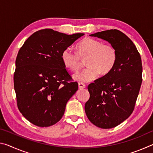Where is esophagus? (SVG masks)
Returning a JSON list of instances; mask_svg holds the SVG:
<instances>
[{
	"label": "esophagus",
	"mask_w": 153,
	"mask_h": 153,
	"mask_svg": "<svg viewBox=\"0 0 153 153\" xmlns=\"http://www.w3.org/2000/svg\"><path fill=\"white\" fill-rule=\"evenodd\" d=\"M78 86H79V89H84L86 88V85H85L84 84H82V83H79Z\"/></svg>",
	"instance_id": "1"
}]
</instances>
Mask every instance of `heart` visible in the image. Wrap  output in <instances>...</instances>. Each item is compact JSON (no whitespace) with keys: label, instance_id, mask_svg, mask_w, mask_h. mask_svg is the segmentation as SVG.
I'll return each instance as SVG.
<instances>
[{"label":"heart","instance_id":"obj_1","mask_svg":"<svg viewBox=\"0 0 153 153\" xmlns=\"http://www.w3.org/2000/svg\"><path fill=\"white\" fill-rule=\"evenodd\" d=\"M77 52L71 48L62 52V61L67 69L72 71H78L82 66V59H86L88 66L84 70L74 75V78L81 82H92L101 73L107 74L112 70L116 63L117 54L115 48L109 45H103L102 42L91 38H86L77 44Z\"/></svg>","mask_w":153,"mask_h":153}]
</instances>
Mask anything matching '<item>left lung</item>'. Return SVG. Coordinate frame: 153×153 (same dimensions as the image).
Segmentation results:
<instances>
[{
  "instance_id": "obj_1",
  "label": "left lung",
  "mask_w": 153,
  "mask_h": 153,
  "mask_svg": "<svg viewBox=\"0 0 153 153\" xmlns=\"http://www.w3.org/2000/svg\"><path fill=\"white\" fill-rule=\"evenodd\" d=\"M90 36L110 43L117 51V59L109 73L89 84L90 98L85 104V112L94 126L113 128L133 112L142 81L141 57L132 41L120 30Z\"/></svg>"
}]
</instances>
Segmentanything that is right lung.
Returning <instances> with one entry per match:
<instances>
[{
    "mask_svg": "<svg viewBox=\"0 0 153 153\" xmlns=\"http://www.w3.org/2000/svg\"><path fill=\"white\" fill-rule=\"evenodd\" d=\"M84 33L67 35L52 29L37 31L19 49L15 61L14 88L17 107L38 127L53 126L78 90L62 61L61 54Z\"/></svg>",
    "mask_w": 153,
    "mask_h": 153,
    "instance_id": "add662e5",
    "label": "right lung"
}]
</instances>
